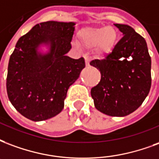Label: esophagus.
<instances>
[{"label": "esophagus", "mask_w": 159, "mask_h": 159, "mask_svg": "<svg viewBox=\"0 0 159 159\" xmlns=\"http://www.w3.org/2000/svg\"><path fill=\"white\" fill-rule=\"evenodd\" d=\"M84 59H85L86 66H89V63H90V57H89V56H84Z\"/></svg>", "instance_id": "obj_1"}]
</instances>
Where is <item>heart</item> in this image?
<instances>
[{
  "instance_id": "1",
  "label": "heart",
  "mask_w": 159,
  "mask_h": 159,
  "mask_svg": "<svg viewBox=\"0 0 159 159\" xmlns=\"http://www.w3.org/2000/svg\"><path fill=\"white\" fill-rule=\"evenodd\" d=\"M81 42L86 46H94L99 55L111 52L117 39V33L112 27L86 28L79 33Z\"/></svg>"
}]
</instances>
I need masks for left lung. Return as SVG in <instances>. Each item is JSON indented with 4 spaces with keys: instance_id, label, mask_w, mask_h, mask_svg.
<instances>
[{
    "instance_id": "8db88e82",
    "label": "left lung",
    "mask_w": 159,
    "mask_h": 159,
    "mask_svg": "<svg viewBox=\"0 0 159 159\" xmlns=\"http://www.w3.org/2000/svg\"><path fill=\"white\" fill-rule=\"evenodd\" d=\"M123 34L112 52L90 65L100 82L91 89L95 108L109 116H125L139 108L151 89V57L144 38L131 27L115 24Z\"/></svg>"
}]
</instances>
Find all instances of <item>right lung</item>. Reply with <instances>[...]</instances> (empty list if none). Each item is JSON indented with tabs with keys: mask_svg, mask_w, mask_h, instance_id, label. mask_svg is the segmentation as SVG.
Masks as SVG:
<instances>
[{
	"mask_svg": "<svg viewBox=\"0 0 159 159\" xmlns=\"http://www.w3.org/2000/svg\"><path fill=\"white\" fill-rule=\"evenodd\" d=\"M75 23L48 21L20 38L8 63L7 91L17 111L33 121L61 112L67 90L79 77L85 61L66 54L71 49ZM41 44L49 52L37 51Z\"/></svg>",
	"mask_w": 159,
	"mask_h": 159,
	"instance_id": "obj_1",
	"label": "right lung"
}]
</instances>
